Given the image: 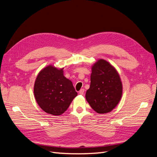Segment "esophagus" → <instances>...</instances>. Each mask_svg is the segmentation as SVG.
Masks as SVG:
<instances>
[{"label":"esophagus","instance_id":"obj_1","mask_svg":"<svg viewBox=\"0 0 157 157\" xmlns=\"http://www.w3.org/2000/svg\"><path fill=\"white\" fill-rule=\"evenodd\" d=\"M84 89H81L79 91V94H80V95H83L84 94Z\"/></svg>","mask_w":157,"mask_h":157}]
</instances>
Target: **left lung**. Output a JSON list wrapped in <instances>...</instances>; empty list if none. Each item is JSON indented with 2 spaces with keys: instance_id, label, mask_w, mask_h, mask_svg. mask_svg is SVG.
<instances>
[{
  "instance_id": "8db88e82",
  "label": "left lung",
  "mask_w": 157,
  "mask_h": 157,
  "mask_svg": "<svg viewBox=\"0 0 157 157\" xmlns=\"http://www.w3.org/2000/svg\"><path fill=\"white\" fill-rule=\"evenodd\" d=\"M122 84L120 76L113 66L103 59H99L92 68L90 88L86 99L98 113L111 111L120 101Z\"/></svg>"
}]
</instances>
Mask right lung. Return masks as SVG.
Wrapping results in <instances>:
<instances>
[{"mask_svg": "<svg viewBox=\"0 0 157 157\" xmlns=\"http://www.w3.org/2000/svg\"><path fill=\"white\" fill-rule=\"evenodd\" d=\"M34 95L37 103L46 113L58 116L69 107L77 96L72 82L65 78L63 69L52 65L40 71L36 78Z\"/></svg>", "mask_w": 157, "mask_h": 157, "instance_id": "1", "label": "right lung"}]
</instances>
